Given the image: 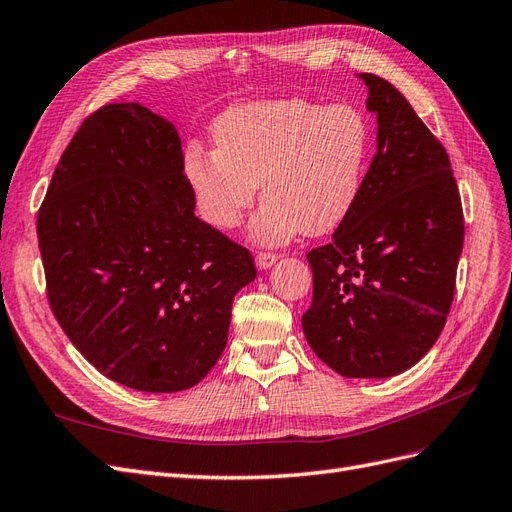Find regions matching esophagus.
Instances as JSON below:
<instances>
[{"mask_svg":"<svg viewBox=\"0 0 512 512\" xmlns=\"http://www.w3.org/2000/svg\"><path fill=\"white\" fill-rule=\"evenodd\" d=\"M277 258H280V256H277L275 252H258L256 254V265H258V269H269Z\"/></svg>","mask_w":512,"mask_h":512,"instance_id":"34e87169","label":"esophagus"}]
</instances>
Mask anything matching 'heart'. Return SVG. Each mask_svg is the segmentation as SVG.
<instances>
[{"instance_id":"heart-1","label":"heart","mask_w":512,"mask_h":512,"mask_svg":"<svg viewBox=\"0 0 512 512\" xmlns=\"http://www.w3.org/2000/svg\"><path fill=\"white\" fill-rule=\"evenodd\" d=\"M215 151L190 149L185 173L203 218L220 230L265 205L254 235L267 243L322 235L342 224L359 200L371 156V123L359 106L305 98L235 106L213 126Z\"/></svg>"}]
</instances>
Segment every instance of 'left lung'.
<instances>
[{
	"label": "left lung",
	"mask_w": 512,
	"mask_h": 512,
	"mask_svg": "<svg viewBox=\"0 0 512 512\" xmlns=\"http://www.w3.org/2000/svg\"><path fill=\"white\" fill-rule=\"evenodd\" d=\"M378 117V151L348 218L307 252V344L346 378L401 374L436 344L455 297L463 209L451 160L410 102L359 74Z\"/></svg>",
	"instance_id": "1"
}]
</instances>
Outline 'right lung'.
Listing matches in <instances>:
<instances>
[{
  "label": "right lung",
  "instance_id": "obj_1",
  "mask_svg": "<svg viewBox=\"0 0 512 512\" xmlns=\"http://www.w3.org/2000/svg\"><path fill=\"white\" fill-rule=\"evenodd\" d=\"M177 128L138 102L87 115L38 209L46 297L100 374L145 393L185 391L226 348L247 247L194 215Z\"/></svg>",
  "mask_w": 512,
  "mask_h": 512
}]
</instances>
